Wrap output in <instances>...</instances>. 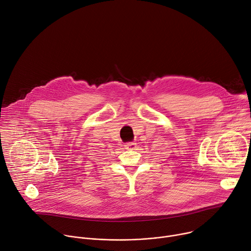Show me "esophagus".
<instances>
[{
    "mask_svg": "<svg viewBox=\"0 0 251 251\" xmlns=\"http://www.w3.org/2000/svg\"><path fill=\"white\" fill-rule=\"evenodd\" d=\"M124 147H125L126 150H135L136 147H137V143H135V142L126 143V144L124 145Z\"/></svg>",
    "mask_w": 251,
    "mask_h": 251,
    "instance_id": "1",
    "label": "esophagus"
}]
</instances>
